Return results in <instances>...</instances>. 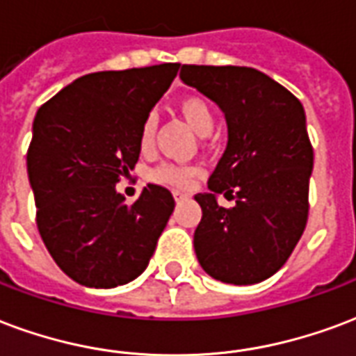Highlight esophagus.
<instances>
[{"label": "esophagus", "mask_w": 356, "mask_h": 356, "mask_svg": "<svg viewBox=\"0 0 356 356\" xmlns=\"http://www.w3.org/2000/svg\"><path fill=\"white\" fill-rule=\"evenodd\" d=\"M173 198H175V202H181V200H186V198H188V192L173 191Z\"/></svg>", "instance_id": "obj_1"}]
</instances>
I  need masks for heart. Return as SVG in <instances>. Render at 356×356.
Returning a JSON list of instances; mask_svg holds the SVG:
<instances>
[{"mask_svg": "<svg viewBox=\"0 0 356 356\" xmlns=\"http://www.w3.org/2000/svg\"><path fill=\"white\" fill-rule=\"evenodd\" d=\"M177 113L194 134H198V136L211 134L213 126H215V113L205 97L198 96V94L183 96L177 102ZM154 130H156L154 117L145 118L141 134H139V145L143 151H149L152 147ZM196 177H198V170L191 168V165L160 164L151 171V181L168 186H188Z\"/></svg>", "mask_w": 356, "mask_h": 356, "instance_id": "obj_1", "label": "heart"}]
</instances>
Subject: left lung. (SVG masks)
Segmentation results:
<instances>
[{
    "label": "left lung",
    "instance_id": "obj_1",
    "mask_svg": "<svg viewBox=\"0 0 356 356\" xmlns=\"http://www.w3.org/2000/svg\"><path fill=\"white\" fill-rule=\"evenodd\" d=\"M179 77L225 113L228 143L194 198L198 262L213 279L254 285L281 270L302 238L309 211L313 147L296 96L266 73L238 65H183ZM225 193L236 205L218 206Z\"/></svg>",
    "mask_w": 356,
    "mask_h": 356
}]
</instances>
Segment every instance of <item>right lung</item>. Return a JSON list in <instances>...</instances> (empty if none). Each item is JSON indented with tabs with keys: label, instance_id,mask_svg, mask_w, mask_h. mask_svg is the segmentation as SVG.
<instances>
[{
	"label": "right lung",
	"instance_id": "add662e5",
	"mask_svg": "<svg viewBox=\"0 0 356 356\" xmlns=\"http://www.w3.org/2000/svg\"><path fill=\"white\" fill-rule=\"evenodd\" d=\"M181 64L79 77L39 107L28 149L38 228L79 285L113 289L145 272L175 200L147 185L134 204L117 192L138 164L145 118Z\"/></svg>",
	"mask_w": 356,
	"mask_h": 356
}]
</instances>
